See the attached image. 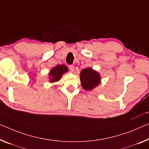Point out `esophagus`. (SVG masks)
Here are the masks:
<instances>
[{
	"label": "esophagus",
	"mask_w": 149,
	"mask_h": 149,
	"mask_svg": "<svg viewBox=\"0 0 149 149\" xmlns=\"http://www.w3.org/2000/svg\"><path fill=\"white\" fill-rule=\"evenodd\" d=\"M68 68H69V69H70V70L71 72H73L74 71V66H73L72 65H69L68 66Z\"/></svg>",
	"instance_id": "34e87169"
}]
</instances>
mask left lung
I'll return each instance as SVG.
<instances>
[{
	"instance_id": "obj_1",
	"label": "left lung",
	"mask_w": 149,
	"mask_h": 149,
	"mask_svg": "<svg viewBox=\"0 0 149 149\" xmlns=\"http://www.w3.org/2000/svg\"><path fill=\"white\" fill-rule=\"evenodd\" d=\"M81 85L84 90L91 91L100 83V74L91 68L82 69L80 74Z\"/></svg>"
}]
</instances>
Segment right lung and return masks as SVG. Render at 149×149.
I'll list each match as a JSON object with an SVG mask.
<instances>
[{
	"label": "right lung",
	"mask_w": 149,
	"mask_h": 149,
	"mask_svg": "<svg viewBox=\"0 0 149 149\" xmlns=\"http://www.w3.org/2000/svg\"><path fill=\"white\" fill-rule=\"evenodd\" d=\"M68 68L64 65H59L53 67L49 73L50 82H54L58 81L64 73L68 72Z\"/></svg>",
	"instance_id": "obj_1"
}]
</instances>
